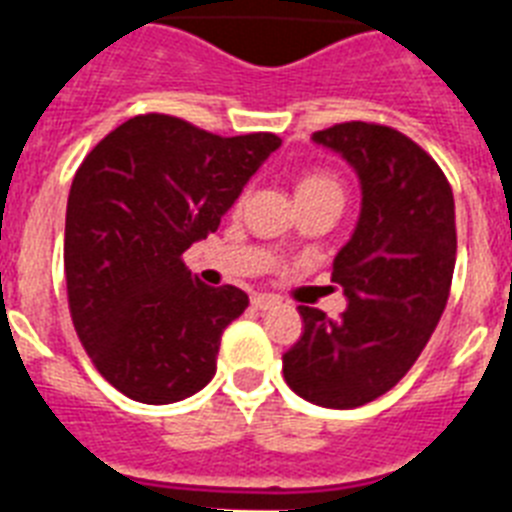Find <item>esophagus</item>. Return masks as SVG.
Segmentation results:
<instances>
[{"label": "esophagus", "instance_id": "34e87169", "mask_svg": "<svg viewBox=\"0 0 512 512\" xmlns=\"http://www.w3.org/2000/svg\"><path fill=\"white\" fill-rule=\"evenodd\" d=\"M276 305H279V300H276V297H271V295H255V297H252V308H255V311H273Z\"/></svg>", "mask_w": 512, "mask_h": 512}]
</instances>
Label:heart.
Listing matches in <instances>:
<instances>
[{
  "label": "heart",
  "instance_id": "b5f03b06",
  "mask_svg": "<svg viewBox=\"0 0 512 512\" xmlns=\"http://www.w3.org/2000/svg\"><path fill=\"white\" fill-rule=\"evenodd\" d=\"M321 196H335L342 199V185L337 183L335 177L327 175V172H308V175L300 177L297 183V199H321Z\"/></svg>",
  "mask_w": 512,
  "mask_h": 512
}]
</instances>
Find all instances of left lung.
I'll return each mask as SVG.
<instances>
[{
  "instance_id": "left-lung-1",
  "label": "left lung",
  "mask_w": 512,
  "mask_h": 512,
  "mask_svg": "<svg viewBox=\"0 0 512 512\" xmlns=\"http://www.w3.org/2000/svg\"><path fill=\"white\" fill-rule=\"evenodd\" d=\"M313 143L361 183L356 231L332 265L348 308L327 319L300 305L303 335L281 361L297 396L353 409L388 393L441 321L457 260L454 196L441 167L393 127L345 122L313 132Z\"/></svg>"
}]
</instances>
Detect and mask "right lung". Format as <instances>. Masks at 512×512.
Returning a JSON list of instances; mask_svg holds the SVG:
<instances>
[{"mask_svg":"<svg viewBox=\"0 0 512 512\" xmlns=\"http://www.w3.org/2000/svg\"><path fill=\"white\" fill-rule=\"evenodd\" d=\"M281 146L271 132L220 138L167 114L127 119L76 170L66 207L68 311L98 372L140 404H172L217 369L223 329L249 297L183 263L217 231Z\"/></svg>","mask_w":512,"mask_h":512,"instance_id":"obj_1","label":"right lung"}]
</instances>
